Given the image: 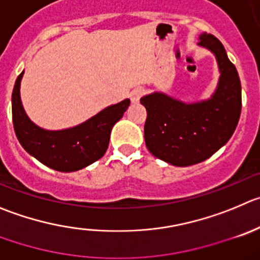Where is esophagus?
<instances>
[{"mask_svg":"<svg viewBox=\"0 0 260 260\" xmlns=\"http://www.w3.org/2000/svg\"><path fill=\"white\" fill-rule=\"evenodd\" d=\"M144 93H145V89L144 88H136V89H133V91L131 92V101H132L133 104L138 103V101H140V99H141V96Z\"/></svg>","mask_w":260,"mask_h":260,"instance_id":"34e87169","label":"esophagus"}]
</instances>
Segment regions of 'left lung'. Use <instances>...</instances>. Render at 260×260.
<instances>
[{"instance_id": "obj_1", "label": "left lung", "mask_w": 260, "mask_h": 260, "mask_svg": "<svg viewBox=\"0 0 260 260\" xmlns=\"http://www.w3.org/2000/svg\"><path fill=\"white\" fill-rule=\"evenodd\" d=\"M199 46L215 56L219 79L210 99L183 103L163 92L141 99L146 108L145 142L155 157L176 167L193 166L224 146L241 114V83L235 65L214 36H199Z\"/></svg>"}]
</instances>
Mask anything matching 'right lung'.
Segmentation results:
<instances>
[{"mask_svg":"<svg viewBox=\"0 0 260 260\" xmlns=\"http://www.w3.org/2000/svg\"><path fill=\"white\" fill-rule=\"evenodd\" d=\"M16 78L13 89V122L16 137L28 154L48 168L59 172H75L104 156L109 146L114 124L129 106V99L110 105L86 122L67 129L50 131L38 127L26 115L20 99V82Z\"/></svg>","mask_w":260,"mask_h":260,"instance_id":"1","label":"right lung"}]
</instances>
